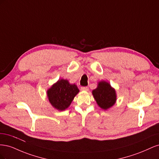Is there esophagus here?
Wrapping results in <instances>:
<instances>
[{
    "label": "esophagus",
    "mask_w": 159,
    "mask_h": 159,
    "mask_svg": "<svg viewBox=\"0 0 159 159\" xmlns=\"http://www.w3.org/2000/svg\"><path fill=\"white\" fill-rule=\"evenodd\" d=\"M81 89L82 90V91H88L89 88H88V87H81Z\"/></svg>",
    "instance_id": "esophagus-1"
}]
</instances>
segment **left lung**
I'll use <instances>...</instances> for the list:
<instances>
[{
    "label": "left lung",
    "mask_w": 159,
    "mask_h": 159,
    "mask_svg": "<svg viewBox=\"0 0 159 159\" xmlns=\"http://www.w3.org/2000/svg\"><path fill=\"white\" fill-rule=\"evenodd\" d=\"M92 94L98 105L104 110L112 107L116 102L115 90L107 81H99L98 88L92 91Z\"/></svg>",
    "instance_id": "obj_1"
}]
</instances>
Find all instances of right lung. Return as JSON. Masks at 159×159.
I'll return each mask as SVG.
<instances>
[{
	"instance_id": "right-lung-1",
	"label": "right lung",
	"mask_w": 159,
	"mask_h": 159,
	"mask_svg": "<svg viewBox=\"0 0 159 159\" xmlns=\"http://www.w3.org/2000/svg\"><path fill=\"white\" fill-rule=\"evenodd\" d=\"M75 84H70L67 80L61 79L47 91V95L51 105L59 111L68 108L75 96L79 93Z\"/></svg>"
}]
</instances>
